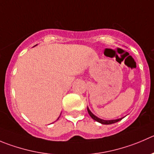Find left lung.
<instances>
[{
    "label": "left lung",
    "instance_id": "left-lung-1",
    "mask_svg": "<svg viewBox=\"0 0 154 154\" xmlns=\"http://www.w3.org/2000/svg\"><path fill=\"white\" fill-rule=\"evenodd\" d=\"M88 112L89 115L91 116V117L92 119H93L94 120H95V121H97V122H100V123L101 124H103V125H109V124H113V123H116V122H119V121H120V120L122 119V118L121 119H112V120H103L102 119H100L98 118L97 116H96L95 115H94L93 113H92L90 111V109H89V108L88 107Z\"/></svg>",
    "mask_w": 154,
    "mask_h": 154
}]
</instances>
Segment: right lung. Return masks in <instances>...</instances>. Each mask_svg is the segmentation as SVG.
<instances>
[{
	"mask_svg": "<svg viewBox=\"0 0 154 154\" xmlns=\"http://www.w3.org/2000/svg\"><path fill=\"white\" fill-rule=\"evenodd\" d=\"M60 115H61V114H60ZM58 119H59V118H58Z\"/></svg>",
	"mask_w": 154,
	"mask_h": 154,
	"instance_id": "add662e5",
	"label": "right lung"
}]
</instances>
